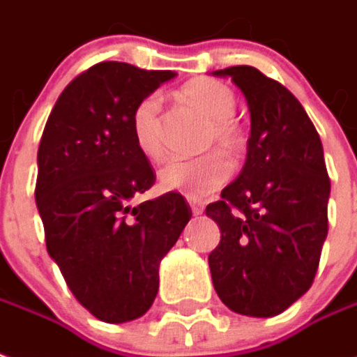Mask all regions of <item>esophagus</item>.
<instances>
[{"label":"esophagus","mask_w":357,"mask_h":357,"mask_svg":"<svg viewBox=\"0 0 357 357\" xmlns=\"http://www.w3.org/2000/svg\"><path fill=\"white\" fill-rule=\"evenodd\" d=\"M204 206L201 203H197V201H191V213L195 214V216H199V214H203Z\"/></svg>","instance_id":"1"}]
</instances>
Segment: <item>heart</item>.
Instances as JSON below:
<instances>
[{"label": "heart", "mask_w": 357, "mask_h": 357, "mask_svg": "<svg viewBox=\"0 0 357 357\" xmlns=\"http://www.w3.org/2000/svg\"><path fill=\"white\" fill-rule=\"evenodd\" d=\"M183 100L197 108L211 121L206 144L220 149L222 153L238 156L243 151V133L234 121L236 116V94L230 86L213 79H195L181 89ZM160 94H149L139 102L131 116V133L137 149L151 160H158L164 153L160 126ZM231 174L228 158L220 153H211L195 160L164 162L158 170V185L162 191L181 193L189 199H201L211 191L224 185Z\"/></svg>", "instance_id": "heart-1"}]
</instances>
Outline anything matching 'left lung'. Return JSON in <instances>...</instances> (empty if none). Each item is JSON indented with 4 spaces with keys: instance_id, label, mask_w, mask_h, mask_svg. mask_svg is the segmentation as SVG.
I'll list each match as a JSON object with an SVG mask.
<instances>
[{
    "instance_id": "8db88e82",
    "label": "left lung",
    "mask_w": 357,
    "mask_h": 357,
    "mask_svg": "<svg viewBox=\"0 0 357 357\" xmlns=\"http://www.w3.org/2000/svg\"><path fill=\"white\" fill-rule=\"evenodd\" d=\"M243 92L251 116L243 170L206 216L220 228L208 255L226 307L274 317L313 284L328 231L331 181L323 144L298 98L251 66L213 71Z\"/></svg>"
}]
</instances>
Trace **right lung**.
<instances>
[{
  "label": "right lung",
  "mask_w": 357,
  "mask_h": 357,
  "mask_svg": "<svg viewBox=\"0 0 357 357\" xmlns=\"http://www.w3.org/2000/svg\"><path fill=\"white\" fill-rule=\"evenodd\" d=\"M176 77L104 61L67 84L38 146L36 206L69 290L104 323L143 317L158 268L191 218L179 193L133 206L154 183L131 133L133 109Z\"/></svg>",
  "instance_id": "add662e5"
}]
</instances>
